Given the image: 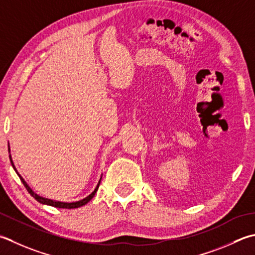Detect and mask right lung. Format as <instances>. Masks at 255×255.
Masks as SVG:
<instances>
[{
	"instance_id": "right-lung-1",
	"label": "right lung",
	"mask_w": 255,
	"mask_h": 255,
	"mask_svg": "<svg viewBox=\"0 0 255 255\" xmlns=\"http://www.w3.org/2000/svg\"><path fill=\"white\" fill-rule=\"evenodd\" d=\"M8 152H9V146H8ZM9 160H11V163H12L13 168H14V170L16 171V168H15V166H14V163H13V160H12L11 154H9ZM16 173L18 174L19 179H21V181L23 182L24 187L26 188V190L28 191V193L31 194V196L35 199V200L38 201L39 203L47 204V206H52V207H55V208H61V209H75V208H79V207H83V206H85V204H86L87 202L91 201L92 199L94 198L95 193H96V192H97V190H98V187H99V184H101V180H102V178L99 179V181H98V183H97V187L95 188V190H94L91 194H89L88 197L84 198L83 200H79V201H76V202H61V201H55V200H51V199L43 198V197H41V196H38V194L35 193V192L32 190V189L28 187V184H27V183H26V181H25L24 179L21 177V174H19L17 171H16Z\"/></svg>"
}]
</instances>
